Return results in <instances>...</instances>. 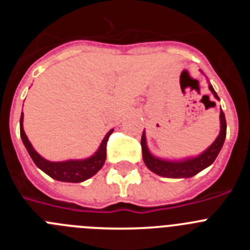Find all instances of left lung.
Wrapping results in <instances>:
<instances>
[{
    "instance_id": "8db88e82",
    "label": "left lung",
    "mask_w": 250,
    "mask_h": 250,
    "mask_svg": "<svg viewBox=\"0 0 250 250\" xmlns=\"http://www.w3.org/2000/svg\"><path fill=\"white\" fill-rule=\"evenodd\" d=\"M209 89L213 92L215 99L219 100L216 92L214 91L213 86L209 85ZM225 135H227V121H225L224 112L220 110V134L218 135L216 140L203 152L202 155L193 159H187V160L183 161H167L155 158L147 150L146 139H145V134L143 132V136H141L143 159H144V163L147 169H150L152 173L158 174L160 176H165V178H191V176L200 173L205 167L213 164L219 151L222 150Z\"/></svg>"
}]
</instances>
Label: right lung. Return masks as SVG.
Listing matches in <instances>:
<instances>
[{
	"label": "right lung",
	"mask_w": 250,
	"mask_h": 250,
	"mask_svg": "<svg viewBox=\"0 0 250 250\" xmlns=\"http://www.w3.org/2000/svg\"><path fill=\"white\" fill-rule=\"evenodd\" d=\"M22 121H23V112L21 114V119H20V134H21L22 143L26 146L28 154L32 158L35 164L37 165V167H40L43 173H46L52 179H56L59 182L81 183L83 180H86V179L91 178L92 175H95L103 167L104 163L106 160V144H107V140H109L110 135H111L114 130H110L106 134V136L104 138L98 151L95 152L92 156H90L89 159L54 163V161L46 160V159H43L42 156H40L35 151L31 143L28 141L27 136H26L25 131H23Z\"/></svg>",
	"instance_id": "1"
}]
</instances>
